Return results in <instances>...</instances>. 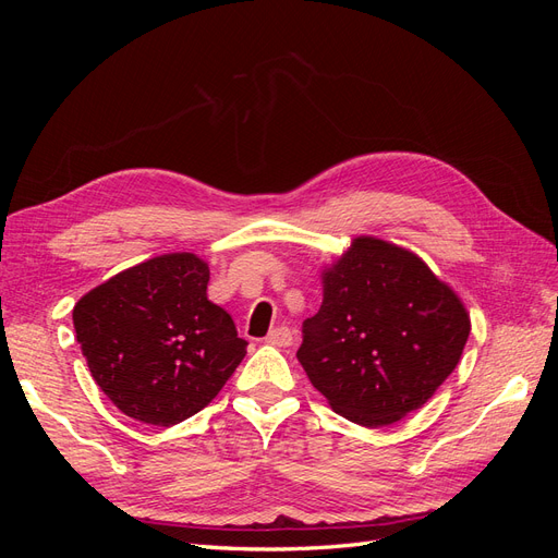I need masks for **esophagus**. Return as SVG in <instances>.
Here are the masks:
<instances>
[{
  "label": "esophagus",
  "instance_id": "1",
  "mask_svg": "<svg viewBox=\"0 0 558 558\" xmlns=\"http://www.w3.org/2000/svg\"><path fill=\"white\" fill-rule=\"evenodd\" d=\"M265 342L272 344V347H291L293 344V332H291V328L279 326L275 330H269V335L265 337Z\"/></svg>",
  "mask_w": 558,
  "mask_h": 558
}]
</instances>
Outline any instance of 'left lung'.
I'll return each instance as SVG.
<instances>
[{"mask_svg": "<svg viewBox=\"0 0 558 558\" xmlns=\"http://www.w3.org/2000/svg\"><path fill=\"white\" fill-rule=\"evenodd\" d=\"M324 302L302 326L298 361L330 408L359 426L396 424L453 373L470 314L410 248L351 240L320 269Z\"/></svg>", "mask_w": 558, "mask_h": 558, "instance_id": "obj_1", "label": "left lung"}]
</instances>
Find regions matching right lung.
Masks as SVG:
<instances>
[{
  "label": "right lung",
  "mask_w": 558,
  "mask_h": 558,
  "mask_svg": "<svg viewBox=\"0 0 558 558\" xmlns=\"http://www.w3.org/2000/svg\"><path fill=\"white\" fill-rule=\"evenodd\" d=\"M209 265L165 253L123 269L72 312L90 375L125 416L174 426L205 410L246 356L232 316L207 298Z\"/></svg>",
  "instance_id": "obj_1"
}]
</instances>
